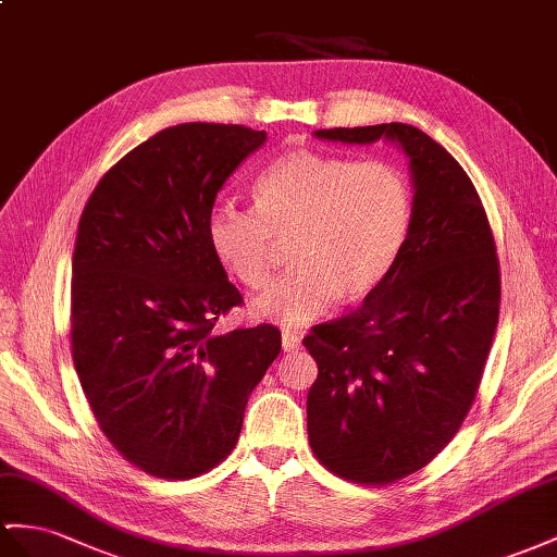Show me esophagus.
Listing matches in <instances>:
<instances>
[{
	"label": "esophagus",
	"mask_w": 557,
	"mask_h": 557,
	"mask_svg": "<svg viewBox=\"0 0 557 557\" xmlns=\"http://www.w3.org/2000/svg\"><path fill=\"white\" fill-rule=\"evenodd\" d=\"M282 348H284V352L301 350V336L294 334V332H284L282 334Z\"/></svg>",
	"instance_id": "1"
}]
</instances>
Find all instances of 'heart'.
<instances>
[{"label":"heart","instance_id":"1","mask_svg":"<svg viewBox=\"0 0 557 557\" xmlns=\"http://www.w3.org/2000/svg\"><path fill=\"white\" fill-rule=\"evenodd\" d=\"M253 207L221 205L209 239L221 263L249 289L273 273L277 242H289L287 275L253 301V315L298 330L336 296L360 298L388 275L411 221L400 169L383 160L292 150L253 183Z\"/></svg>","mask_w":557,"mask_h":557}]
</instances>
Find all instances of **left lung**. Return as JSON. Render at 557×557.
I'll return each instance as SVG.
<instances>
[{
	"label": "left lung",
	"mask_w": 557,
	"mask_h": 557,
	"mask_svg": "<svg viewBox=\"0 0 557 557\" xmlns=\"http://www.w3.org/2000/svg\"><path fill=\"white\" fill-rule=\"evenodd\" d=\"M315 136L352 146L383 138L409 157L414 202L388 275L358 310L304 338L318 362L312 451L338 478L388 484L431 463L475 400L502 301L496 245L473 181L417 126Z\"/></svg>",
	"instance_id": "8db88e82"
}]
</instances>
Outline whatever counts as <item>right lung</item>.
Listing matches in <instances>:
<instances>
[{
    "mask_svg": "<svg viewBox=\"0 0 557 557\" xmlns=\"http://www.w3.org/2000/svg\"><path fill=\"white\" fill-rule=\"evenodd\" d=\"M263 143L239 124L169 126L126 152L82 211L75 369L112 447L148 475L188 480L221 463L280 355L273 324L213 332L242 296L211 247V209Z\"/></svg>",
    "mask_w": 557,
    "mask_h": 557,
    "instance_id": "add662e5",
    "label": "right lung"
}]
</instances>
